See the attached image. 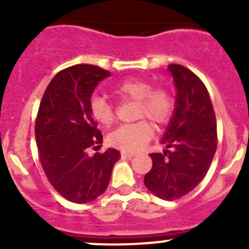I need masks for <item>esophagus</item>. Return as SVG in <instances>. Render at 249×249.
Here are the masks:
<instances>
[{
    "label": "esophagus",
    "mask_w": 249,
    "mask_h": 249,
    "mask_svg": "<svg viewBox=\"0 0 249 249\" xmlns=\"http://www.w3.org/2000/svg\"><path fill=\"white\" fill-rule=\"evenodd\" d=\"M122 157H123V158H134V157H135V154H134V153L122 152Z\"/></svg>",
    "instance_id": "1"
}]
</instances>
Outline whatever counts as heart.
I'll list each match as a JSON object with an SVG mask.
<instances>
[{
	"label": "heart",
	"mask_w": 249,
	"mask_h": 249,
	"mask_svg": "<svg viewBox=\"0 0 249 249\" xmlns=\"http://www.w3.org/2000/svg\"><path fill=\"white\" fill-rule=\"evenodd\" d=\"M112 92L122 101L136 102L135 119H147L161 126L171 118L175 109V99L171 90L166 87H154L144 79L129 78L118 83ZM90 114L101 126L108 127L115 122L114 107L105 97L94 95L89 104ZM153 136V129L145 120L125 124L115 129L108 136L110 144L123 152L134 153L142 149L143 145Z\"/></svg>",
	"instance_id": "heart-1"
}]
</instances>
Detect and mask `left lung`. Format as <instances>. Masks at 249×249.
<instances>
[{
    "label": "left lung",
    "instance_id": "1",
    "mask_svg": "<svg viewBox=\"0 0 249 249\" xmlns=\"http://www.w3.org/2000/svg\"><path fill=\"white\" fill-rule=\"evenodd\" d=\"M167 70L177 90L176 108L161 141L167 149L150 154L153 166L144 184L160 199L173 201L203 179L218 139L214 109L202 80L182 65L171 64Z\"/></svg>",
    "mask_w": 249,
    "mask_h": 249
}]
</instances>
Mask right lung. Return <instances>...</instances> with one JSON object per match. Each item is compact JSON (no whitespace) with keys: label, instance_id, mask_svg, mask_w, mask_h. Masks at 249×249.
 Returning a JSON list of instances; mask_svg holds the SVG:
<instances>
[{"label":"right lung","instance_id":"obj_1","mask_svg":"<svg viewBox=\"0 0 249 249\" xmlns=\"http://www.w3.org/2000/svg\"><path fill=\"white\" fill-rule=\"evenodd\" d=\"M110 72L94 65L67 67L50 80L41 100L35 125L38 157L48 180L71 202L87 203L104 194L120 153L99 147L102 134L90 114V99L96 85Z\"/></svg>","mask_w":249,"mask_h":249}]
</instances>
